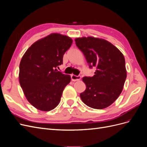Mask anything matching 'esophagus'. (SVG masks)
<instances>
[{
	"mask_svg": "<svg viewBox=\"0 0 147 147\" xmlns=\"http://www.w3.org/2000/svg\"><path fill=\"white\" fill-rule=\"evenodd\" d=\"M71 78H72V80L73 82H76V81L80 80L81 77H80V76H79V75L78 76H77V75H75L72 74V75H71Z\"/></svg>",
	"mask_w": 147,
	"mask_h": 147,
	"instance_id": "34e87169",
	"label": "esophagus"
}]
</instances>
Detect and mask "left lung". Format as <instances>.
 <instances>
[{"label":"left lung","mask_w":147,"mask_h":147,"mask_svg":"<svg viewBox=\"0 0 147 147\" xmlns=\"http://www.w3.org/2000/svg\"><path fill=\"white\" fill-rule=\"evenodd\" d=\"M75 41L90 67H96L94 76L82 78L86 88L80 94L81 99L92 109L108 107L121 93L127 77L123 53L105 39L83 37Z\"/></svg>","instance_id":"left-lung-1"}]
</instances>
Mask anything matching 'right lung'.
Wrapping results in <instances>:
<instances>
[{
    "mask_svg": "<svg viewBox=\"0 0 147 147\" xmlns=\"http://www.w3.org/2000/svg\"><path fill=\"white\" fill-rule=\"evenodd\" d=\"M72 39L53 33L34 42L22 57L19 80L29 103L37 109L48 112L59 104L69 75L57 70L63 56L72 45Z\"/></svg>",
    "mask_w": 147,
    "mask_h": 147,
    "instance_id": "add662e5",
    "label": "right lung"
}]
</instances>
